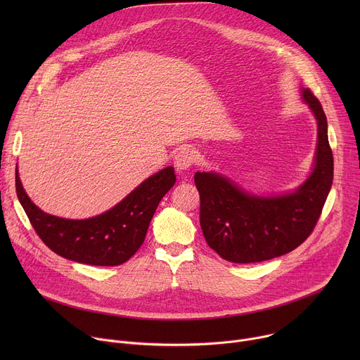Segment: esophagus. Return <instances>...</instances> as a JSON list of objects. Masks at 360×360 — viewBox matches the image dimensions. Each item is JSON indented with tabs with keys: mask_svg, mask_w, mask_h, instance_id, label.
I'll return each instance as SVG.
<instances>
[{
	"mask_svg": "<svg viewBox=\"0 0 360 360\" xmlns=\"http://www.w3.org/2000/svg\"><path fill=\"white\" fill-rule=\"evenodd\" d=\"M195 158H196V152H195L192 148L185 146V148L179 149V150L176 152L175 161H174L176 171H179V172H186V171L193 165Z\"/></svg>",
	"mask_w": 360,
	"mask_h": 360,
	"instance_id": "obj_1",
	"label": "esophagus"
}]
</instances>
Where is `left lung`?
I'll list each match as a JSON object with an SVG mask.
<instances>
[{"label": "left lung", "instance_id": "obj_1", "mask_svg": "<svg viewBox=\"0 0 360 360\" xmlns=\"http://www.w3.org/2000/svg\"><path fill=\"white\" fill-rule=\"evenodd\" d=\"M318 125L311 174L293 191L255 193L215 171L195 174L200 228L210 248L235 264L268 261L297 248L314 231L333 181L328 121L318 98L300 88Z\"/></svg>", "mask_w": 360, "mask_h": 360}]
</instances>
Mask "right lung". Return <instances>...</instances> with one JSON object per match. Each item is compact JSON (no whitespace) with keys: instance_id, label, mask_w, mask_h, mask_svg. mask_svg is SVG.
<instances>
[{"instance_id":"add662e5","label":"right lung","mask_w":360,"mask_h":360,"mask_svg":"<svg viewBox=\"0 0 360 360\" xmlns=\"http://www.w3.org/2000/svg\"><path fill=\"white\" fill-rule=\"evenodd\" d=\"M174 167H167L142 181L105 212L86 219H67L39 210L27 195L15 169L20 203L42 242L65 259L117 266L141 248L158 203L175 185Z\"/></svg>"}]
</instances>
